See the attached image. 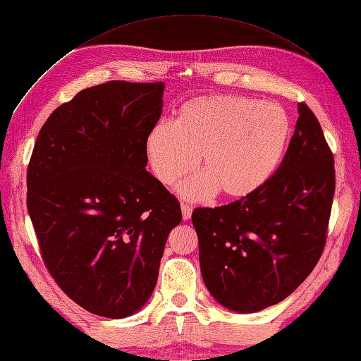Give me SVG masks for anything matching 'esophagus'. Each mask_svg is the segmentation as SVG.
I'll use <instances>...</instances> for the list:
<instances>
[{
  "label": "esophagus",
  "mask_w": 361,
  "mask_h": 361,
  "mask_svg": "<svg viewBox=\"0 0 361 361\" xmlns=\"http://www.w3.org/2000/svg\"><path fill=\"white\" fill-rule=\"evenodd\" d=\"M181 214L183 220H189L190 216H192V206H189L188 203H181Z\"/></svg>",
  "instance_id": "34e87169"
}]
</instances>
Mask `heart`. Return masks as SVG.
<instances>
[{
    "label": "heart",
    "mask_w": 361,
    "mask_h": 361,
    "mask_svg": "<svg viewBox=\"0 0 361 361\" xmlns=\"http://www.w3.org/2000/svg\"><path fill=\"white\" fill-rule=\"evenodd\" d=\"M291 132L287 111L273 102L243 96H202L183 104L172 122L153 127L145 152L153 173L164 186H175L198 166L178 192L206 200L220 192L239 200L271 178L286 153Z\"/></svg>",
    "instance_id": "obj_1"
}]
</instances>
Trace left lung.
Returning <instances> with one entry per match:
<instances>
[{"instance_id":"obj_1","label":"left lung","mask_w":361,"mask_h":361,"mask_svg":"<svg viewBox=\"0 0 361 361\" xmlns=\"http://www.w3.org/2000/svg\"><path fill=\"white\" fill-rule=\"evenodd\" d=\"M295 133L265 185L240 200L197 208L200 268L226 309L252 313L301 286L323 255L331 219L332 150L307 104H298Z\"/></svg>"}]
</instances>
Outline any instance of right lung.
Here are the masks:
<instances>
[{
  "label": "right lung",
  "mask_w": 361,
  "mask_h": 361,
  "mask_svg": "<svg viewBox=\"0 0 361 361\" xmlns=\"http://www.w3.org/2000/svg\"><path fill=\"white\" fill-rule=\"evenodd\" d=\"M164 83L111 80L51 113L27 166V211L57 286L80 307L126 318L157 286L172 195L145 171V140L163 111Z\"/></svg>",
  "instance_id": "add662e5"
}]
</instances>
